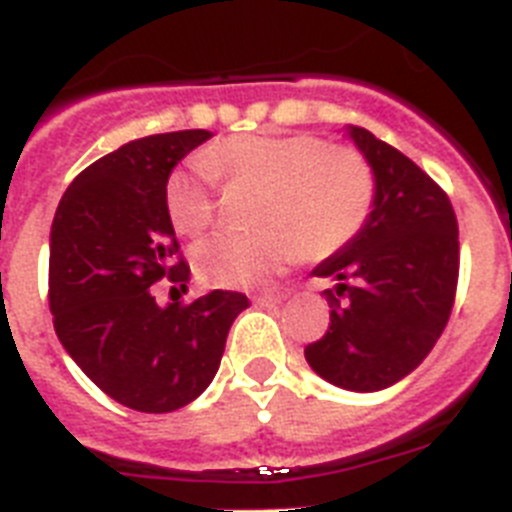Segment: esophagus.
I'll return each instance as SVG.
<instances>
[{
  "mask_svg": "<svg viewBox=\"0 0 512 512\" xmlns=\"http://www.w3.org/2000/svg\"><path fill=\"white\" fill-rule=\"evenodd\" d=\"M282 301V293H264V295H253V303L256 306H277Z\"/></svg>",
  "mask_w": 512,
  "mask_h": 512,
  "instance_id": "obj_1",
  "label": "esophagus"
}]
</instances>
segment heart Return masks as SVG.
<instances>
[{
  "mask_svg": "<svg viewBox=\"0 0 512 512\" xmlns=\"http://www.w3.org/2000/svg\"><path fill=\"white\" fill-rule=\"evenodd\" d=\"M264 185L253 232H214L193 251L198 274L219 287H264L301 253L329 256L369 222L377 196L371 164L319 135H235L175 170L164 206L180 235H201L217 217V183Z\"/></svg>",
  "mask_w": 512,
  "mask_h": 512,
  "instance_id": "1",
  "label": "heart"
}]
</instances>
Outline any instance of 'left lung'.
Listing matches in <instances>:
<instances>
[{"mask_svg":"<svg viewBox=\"0 0 512 512\" xmlns=\"http://www.w3.org/2000/svg\"><path fill=\"white\" fill-rule=\"evenodd\" d=\"M377 177L369 222L316 266L329 329L306 361L342 390L377 392L400 382L445 332L458 290V219L450 198L416 162L366 128H350Z\"/></svg>","mask_w":512,"mask_h":512,"instance_id":"8db88e82","label":"left lung"}]
</instances>
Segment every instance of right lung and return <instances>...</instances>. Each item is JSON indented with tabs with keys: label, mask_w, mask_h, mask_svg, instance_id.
<instances>
[{
	"label": "right lung",
	"mask_w": 512,
	"mask_h": 512,
	"mask_svg": "<svg viewBox=\"0 0 512 512\" xmlns=\"http://www.w3.org/2000/svg\"><path fill=\"white\" fill-rule=\"evenodd\" d=\"M209 130L130 141L80 172L59 201L49 246L54 332L83 374L120 405L170 413L214 379L227 332L248 298L214 290L159 306L154 287L190 280L164 185Z\"/></svg>",
	"instance_id": "obj_1"
}]
</instances>
